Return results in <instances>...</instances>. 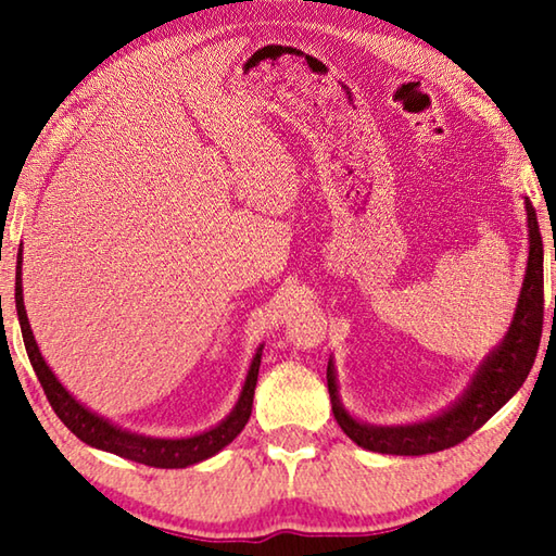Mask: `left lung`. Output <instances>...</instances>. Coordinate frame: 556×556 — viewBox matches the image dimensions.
Listing matches in <instances>:
<instances>
[{"label": "left lung", "mask_w": 556, "mask_h": 556, "mask_svg": "<svg viewBox=\"0 0 556 556\" xmlns=\"http://www.w3.org/2000/svg\"><path fill=\"white\" fill-rule=\"evenodd\" d=\"M527 228H530V257H527V271L522 281L520 299L513 316V324L507 328L503 343L478 365V370L470 380L468 390L460 394L456 404H451L446 412L437 414L427 421H414V425L400 427H372L353 419L345 412L338 397L333 361H328L326 380L328 394H331L333 417L348 437L357 446L375 451V454L392 456H425L437 454L460 444L476 429H481L513 394L522 388L527 375L532 370L534 357H538L542 321H544V250L542 235L538 225V213L532 203L525 199ZM556 260V257H554ZM556 308V299H554Z\"/></svg>", "instance_id": "left-lung-1"}]
</instances>
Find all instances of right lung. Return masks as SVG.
<instances>
[{
    "mask_svg": "<svg viewBox=\"0 0 556 556\" xmlns=\"http://www.w3.org/2000/svg\"><path fill=\"white\" fill-rule=\"evenodd\" d=\"M14 299H16V316H18V326H22L26 353H29L34 372L41 382L46 397H49L53 412L59 414V419L63 421V425L68 427L80 441H86L88 446L110 451V454H117L122 458L137 460V464H144V466L186 468V466L201 464V460L218 454V451L228 446L230 441L244 429V425H248V419L252 414V397H255L257 375H260L262 345L257 348L255 357H252V365L248 370V378H244L238 404H235L232 412L220 421L218 427L203 431V434L186 437V439L142 437V434H131V431H127V429H119V427L112 425V421L98 417L96 412L83 407V404L75 400L73 394L59 382V378H55V375L51 372L49 365H46L39 345H36V341H34L29 318H26V308H24L22 248H18V257H16Z\"/></svg>",
    "mask_w": 556,
    "mask_h": 556,
    "instance_id": "obj_1",
    "label": "right lung"
}]
</instances>
